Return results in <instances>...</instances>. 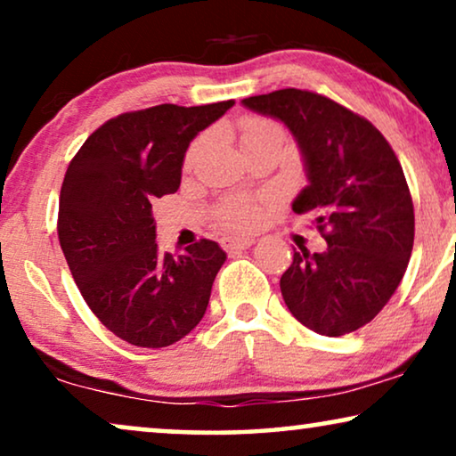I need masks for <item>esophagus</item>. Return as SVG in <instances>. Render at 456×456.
<instances>
[{"label":"esophagus","mask_w":456,"mask_h":456,"mask_svg":"<svg viewBox=\"0 0 456 456\" xmlns=\"http://www.w3.org/2000/svg\"><path fill=\"white\" fill-rule=\"evenodd\" d=\"M255 242V239L251 236H224L222 239V247L226 248L230 253H236V251H245Z\"/></svg>","instance_id":"34e87169"}]
</instances>
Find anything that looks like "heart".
Returning <instances> with one entry per match:
<instances>
[{
  "label": "heart",
  "instance_id": "1",
  "mask_svg": "<svg viewBox=\"0 0 456 456\" xmlns=\"http://www.w3.org/2000/svg\"><path fill=\"white\" fill-rule=\"evenodd\" d=\"M267 136H282V128L276 122L267 120V118H245L240 124V141L242 145L251 141L267 139ZM217 220L224 228L228 230H248L259 222V209L251 203H232L224 208L217 216Z\"/></svg>",
  "mask_w": 456,
  "mask_h": 456
}]
</instances>
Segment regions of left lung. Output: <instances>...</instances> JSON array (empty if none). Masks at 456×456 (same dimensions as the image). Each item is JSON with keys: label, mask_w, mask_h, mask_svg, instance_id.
<instances>
[{"label": "left lung", "mask_w": 456, "mask_h": 456, "mask_svg": "<svg viewBox=\"0 0 456 456\" xmlns=\"http://www.w3.org/2000/svg\"><path fill=\"white\" fill-rule=\"evenodd\" d=\"M284 122L301 149L309 184L292 201L326 239L301 247L280 278L286 307L322 336L370 323L395 295L413 251L415 214L401 161L363 116L314 91L280 89L242 99Z\"/></svg>", "instance_id": "1"}]
</instances>
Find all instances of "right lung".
Masks as SVG:
<instances>
[{
  "mask_svg": "<svg viewBox=\"0 0 456 456\" xmlns=\"http://www.w3.org/2000/svg\"><path fill=\"white\" fill-rule=\"evenodd\" d=\"M232 105L126 111L99 126L68 166L60 247L89 309L130 345L170 346L208 309L226 253L201 239L176 257L161 255L151 201L178 191L191 141Z\"/></svg>",
  "mask_w": 456,
  "mask_h": 456,
  "instance_id": "add662e5",
  "label": "right lung"
}]
</instances>
